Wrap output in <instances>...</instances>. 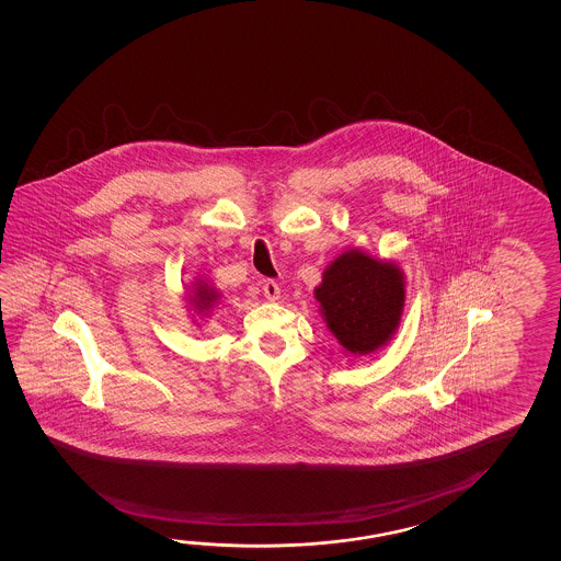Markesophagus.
Instances as JSON below:
<instances>
[{
    "mask_svg": "<svg viewBox=\"0 0 561 561\" xmlns=\"http://www.w3.org/2000/svg\"><path fill=\"white\" fill-rule=\"evenodd\" d=\"M262 291H264L266 299H270V301H276V299H279V285H277L274 279H264V284H262Z\"/></svg>",
    "mask_w": 561,
    "mask_h": 561,
    "instance_id": "obj_1",
    "label": "esophagus"
}]
</instances>
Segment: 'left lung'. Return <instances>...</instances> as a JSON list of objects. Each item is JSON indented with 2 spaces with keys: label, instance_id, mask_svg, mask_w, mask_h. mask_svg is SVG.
<instances>
[{
  "label": "left lung",
  "instance_id": "left-lung-1",
  "mask_svg": "<svg viewBox=\"0 0 561 561\" xmlns=\"http://www.w3.org/2000/svg\"><path fill=\"white\" fill-rule=\"evenodd\" d=\"M327 327L350 354H369L387 344L401 321L404 305L403 272L348 250L322 274L314 289Z\"/></svg>",
  "mask_w": 561,
  "mask_h": 561
}]
</instances>
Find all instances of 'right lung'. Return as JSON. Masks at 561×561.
<instances>
[{
  "label": "right lung",
  "mask_w": 561,
  "mask_h": 561,
  "mask_svg": "<svg viewBox=\"0 0 561 561\" xmlns=\"http://www.w3.org/2000/svg\"><path fill=\"white\" fill-rule=\"evenodd\" d=\"M219 299V294L207 284H195V295H193L192 304L197 311L203 312L211 309L213 304Z\"/></svg>",
  "instance_id": "add662e5"
}]
</instances>
